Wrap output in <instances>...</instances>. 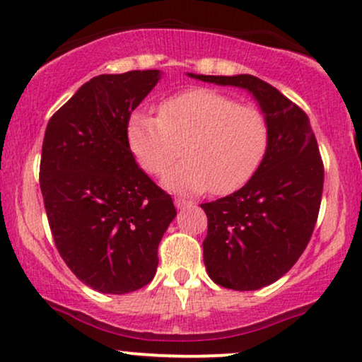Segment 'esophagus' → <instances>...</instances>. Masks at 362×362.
Segmentation results:
<instances>
[{
    "mask_svg": "<svg viewBox=\"0 0 362 362\" xmlns=\"http://www.w3.org/2000/svg\"><path fill=\"white\" fill-rule=\"evenodd\" d=\"M175 206L178 207V209H184V207H190L192 206V202L190 201H185V199H180V197H175Z\"/></svg>",
    "mask_w": 362,
    "mask_h": 362,
    "instance_id": "34e87169",
    "label": "esophagus"
}]
</instances>
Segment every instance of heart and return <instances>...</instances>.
I'll return each instance as SVG.
<instances>
[{"label":"heart","mask_w":362,"mask_h":362,"mask_svg":"<svg viewBox=\"0 0 362 362\" xmlns=\"http://www.w3.org/2000/svg\"><path fill=\"white\" fill-rule=\"evenodd\" d=\"M127 143L144 172L160 175L168 190L230 194L253 177L269 148V122L253 105L209 88L187 90L161 102L160 115L134 112Z\"/></svg>","instance_id":"obj_1"}]
</instances>
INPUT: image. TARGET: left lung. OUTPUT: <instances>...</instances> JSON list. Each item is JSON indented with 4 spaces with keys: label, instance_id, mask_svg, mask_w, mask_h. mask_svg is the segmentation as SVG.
Listing matches in <instances>:
<instances>
[{
    "label": "left lung",
    "instance_id": "obj_1",
    "mask_svg": "<svg viewBox=\"0 0 362 362\" xmlns=\"http://www.w3.org/2000/svg\"><path fill=\"white\" fill-rule=\"evenodd\" d=\"M190 78L252 93L269 122V148L236 192L201 204L207 214L204 265L216 284L255 291L296 264L317 223L323 163L308 115L279 90L252 74Z\"/></svg>",
    "mask_w": 362,
    "mask_h": 362
}]
</instances>
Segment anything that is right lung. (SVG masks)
<instances>
[{
	"label": "right lung",
	"mask_w": 362,
	"mask_h": 362,
	"mask_svg": "<svg viewBox=\"0 0 362 362\" xmlns=\"http://www.w3.org/2000/svg\"><path fill=\"white\" fill-rule=\"evenodd\" d=\"M160 78V69L91 78L45 129L40 190L54 242L74 276L98 293L151 282L158 245L177 216L127 143V120Z\"/></svg>",
	"instance_id": "right-lung-1"
}]
</instances>
